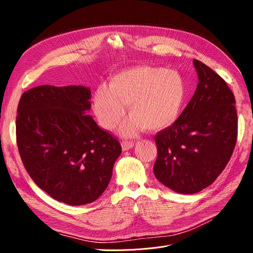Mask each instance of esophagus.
<instances>
[{
    "label": "esophagus",
    "mask_w": 253,
    "mask_h": 253,
    "mask_svg": "<svg viewBox=\"0 0 253 253\" xmlns=\"http://www.w3.org/2000/svg\"><path fill=\"white\" fill-rule=\"evenodd\" d=\"M134 147V142L133 141H122L121 142V148L122 151H127L129 149H132Z\"/></svg>",
    "instance_id": "obj_1"
}]
</instances>
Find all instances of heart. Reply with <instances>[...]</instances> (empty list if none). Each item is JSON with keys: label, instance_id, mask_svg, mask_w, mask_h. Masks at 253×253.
Masks as SVG:
<instances>
[{"label": "heart", "instance_id": "heart-1", "mask_svg": "<svg viewBox=\"0 0 253 253\" xmlns=\"http://www.w3.org/2000/svg\"><path fill=\"white\" fill-rule=\"evenodd\" d=\"M187 88L181 76L165 67L136 66L115 74L109 87L99 86L94 93L93 110L105 129L116 126L126 114L132 117L120 127L132 136L143 127L159 132L178 120L186 103Z\"/></svg>", "mask_w": 253, "mask_h": 253}]
</instances>
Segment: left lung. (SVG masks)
<instances>
[{"mask_svg":"<svg viewBox=\"0 0 253 253\" xmlns=\"http://www.w3.org/2000/svg\"><path fill=\"white\" fill-rule=\"evenodd\" d=\"M198 84L175 124L155 136V177L175 192L195 194L223 172L237 137L235 98L225 80L193 60Z\"/></svg>","mask_w":253,"mask_h":253,"instance_id":"left-lung-1","label":"left lung"}]
</instances>
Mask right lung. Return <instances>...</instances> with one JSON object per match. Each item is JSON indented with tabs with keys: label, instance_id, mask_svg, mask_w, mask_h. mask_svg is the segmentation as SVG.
<instances>
[{
	"label": "right lung",
	"instance_id": "obj_1",
	"mask_svg": "<svg viewBox=\"0 0 253 253\" xmlns=\"http://www.w3.org/2000/svg\"><path fill=\"white\" fill-rule=\"evenodd\" d=\"M90 89L41 85L18 105L17 144L27 173L53 200L71 206L95 202L108 188L121 145L97 126Z\"/></svg>",
	"mask_w": 253,
	"mask_h": 253
}]
</instances>
